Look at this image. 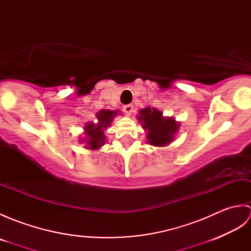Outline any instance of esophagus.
<instances>
[{
	"mask_svg": "<svg viewBox=\"0 0 251 251\" xmlns=\"http://www.w3.org/2000/svg\"><path fill=\"white\" fill-rule=\"evenodd\" d=\"M123 110H124L125 113L127 115H130L132 113V111H134V105L132 104H126L123 106Z\"/></svg>",
	"mask_w": 251,
	"mask_h": 251,
	"instance_id": "esophagus-1",
	"label": "esophagus"
}]
</instances>
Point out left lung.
<instances>
[{
    "mask_svg": "<svg viewBox=\"0 0 251 251\" xmlns=\"http://www.w3.org/2000/svg\"><path fill=\"white\" fill-rule=\"evenodd\" d=\"M137 120L146 131L149 145L163 148L170 145L180 128V122L174 117L164 116L162 111L147 106L138 112Z\"/></svg>",
    "mask_w": 251,
    "mask_h": 251,
    "instance_id": "obj_1",
    "label": "left lung"
}]
</instances>
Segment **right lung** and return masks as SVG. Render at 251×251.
<instances>
[{
    "label": "right lung",
    "mask_w": 251,
    "mask_h": 251,
    "mask_svg": "<svg viewBox=\"0 0 251 251\" xmlns=\"http://www.w3.org/2000/svg\"><path fill=\"white\" fill-rule=\"evenodd\" d=\"M121 112L117 110H100L96 117L97 123L87 122L84 126L83 137L79 142L85 143V147L87 150L96 151L105 145V135L104 132L108 129V127L113 122L115 116L120 115Z\"/></svg>",
    "instance_id": "1"
}]
</instances>
